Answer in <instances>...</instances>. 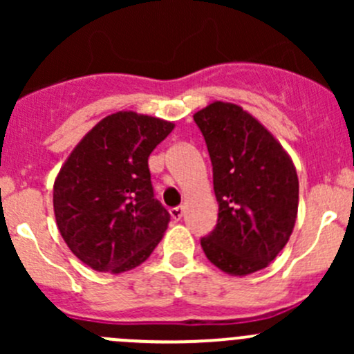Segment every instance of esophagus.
<instances>
[{
	"label": "esophagus",
	"mask_w": 354,
	"mask_h": 354,
	"mask_svg": "<svg viewBox=\"0 0 354 354\" xmlns=\"http://www.w3.org/2000/svg\"><path fill=\"white\" fill-rule=\"evenodd\" d=\"M183 207H173V209L169 210V214H171V217H173L174 221H180L181 217H183Z\"/></svg>",
	"instance_id": "34e87169"
}]
</instances>
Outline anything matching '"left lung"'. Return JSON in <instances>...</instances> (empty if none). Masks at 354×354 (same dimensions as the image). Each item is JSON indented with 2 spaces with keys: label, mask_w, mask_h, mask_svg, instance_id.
<instances>
[{
  "label": "left lung",
  "mask_w": 354,
  "mask_h": 354,
  "mask_svg": "<svg viewBox=\"0 0 354 354\" xmlns=\"http://www.w3.org/2000/svg\"><path fill=\"white\" fill-rule=\"evenodd\" d=\"M212 160L219 214L202 238L207 259L230 276L262 270L286 246L298 216L299 183L276 137L241 106L214 101L194 114Z\"/></svg>",
  "instance_id": "obj_1"
}]
</instances>
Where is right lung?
Masks as SVG:
<instances>
[{
    "label": "right lung",
    "instance_id": "add662e5",
    "mask_svg": "<svg viewBox=\"0 0 354 354\" xmlns=\"http://www.w3.org/2000/svg\"><path fill=\"white\" fill-rule=\"evenodd\" d=\"M160 118L118 111L75 145L53 187L63 240L97 272L121 274L151 257L169 224L154 198L149 156L173 131Z\"/></svg>",
    "mask_w": 354,
    "mask_h": 354
}]
</instances>
